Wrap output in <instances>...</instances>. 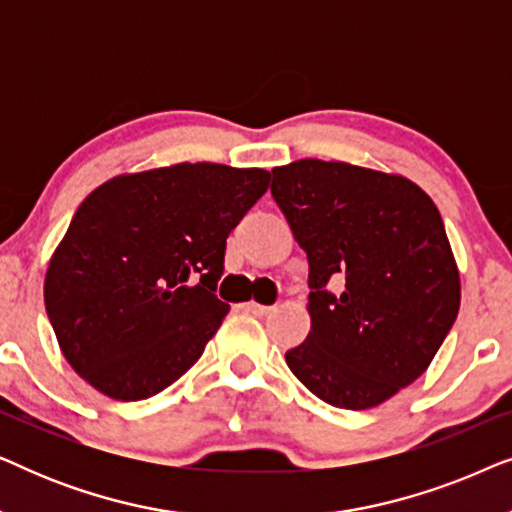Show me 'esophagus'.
Instances as JSON below:
<instances>
[{
  "mask_svg": "<svg viewBox=\"0 0 512 512\" xmlns=\"http://www.w3.org/2000/svg\"><path fill=\"white\" fill-rule=\"evenodd\" d=\"M247 310L251 314H256V317H263V314H268L272 310V305H261L256 303V300H251V303H247Z\"/></svg>",
  "mask_w": 512,
  "mask_h": 512,
  "instance_id": "34e87169",
  "label": "esophagus"
}]
</instances>
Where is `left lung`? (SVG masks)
Listing matches in <instances>:
<instances>
[{"label":"left lung","mask_w":512,"mask_h":512,"mask_svg":"<svg viewBox=\"0 0 512 512\" xmlns=\"http://www.w3.org/2000/svg\"><path fill=\"white\" fill-rule=\"evenodd\" d=\"M270 193L310 263L312 331L286 352L291 373L335 408L384 403L429 368L459 312L438 207L405 177L312 158L275 167Z\"/></svg>","instance_id":"left-lung-1"}]
</instances>
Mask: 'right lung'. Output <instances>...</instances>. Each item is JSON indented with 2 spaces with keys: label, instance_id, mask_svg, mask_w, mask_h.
Listing matches in <instances>:
<instances>
[{
  "label": "right lung",
  "instance_id": "right-lung-1",
  "mask_svg": "<svg viewBox=\"0 0 512 512\" xmlns=\"http://www.w3.org/2000/svg\"><path fill=\"white\" fill-rule=\"evenodd\" d=\"M270 172L181 163L95 188L46 272L62 354L90 387L144 401L177 382L219 331L226 240Z\"/></svg>",
  "mask_w": 512,
  "mask_h": 512
}]
</instances>
